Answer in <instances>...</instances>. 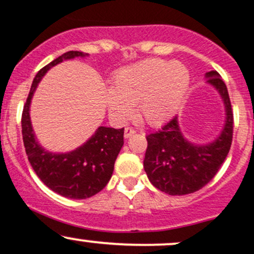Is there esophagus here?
Returning a JSON list of instances; mask_svg holds the SVG:
<instances>
[{
    "label": "esophagus",
    "mask_w": 254,
    "mask_h": 254,
    "mask_svg": "<svg viewBox=\"0 0 254 254\" xmlns=\"http://www.w3.org/2000/svg\"><path fill=\"white\" fill-rule=\"evenodd\" d=\"M135 129H132V127H125V131H124V137L125 138H129L130 136H132L135 134Z\"/></svg>",
    "instance_id": "esophagus-1"
}]
</instances>
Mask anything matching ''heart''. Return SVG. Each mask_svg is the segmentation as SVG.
Wrapping results in <instances>:
<instances>
[{
  "instance_id": "b5f03b06",
  "label": "heart",
  "mask_w": 254,
  "mask_h": 254,
  "mask_svg": "<svg viewBox=\"0 0 254 254\" xmlns=\"http://www.w3.org/2000/svg\"><path fill=\"white\" fill-rule=\"evenodd\" d=\"M190 86L189 69L180 62L146 60L114 75L105 102L109 116L125 122L137 105L138 117L152 127L169 120L183 105Z\"/></svg>"
}]
</instances>
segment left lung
Listing matches in <instances>:
<instances>
[{"label": "left lung", "instance_id": "1", "mask_svg": "<svg viewBox=\"0 0 254 254\" xmlns=\"http://www.w3.org/2000/svg\"><path fill=\"white\" fill-rule=\"evenodd\" d=\"M208 84L220 95L225 107V123L221 132L204 145L189 141L181 132L178 117L159 131L146 136L143 168L152 185L172 196H183L207 185L225 161L233 142L234 116L228 89L215 70L205 74Z\"/></svg>", "mask_w": 254, "mask_h": 254}]
</instances>
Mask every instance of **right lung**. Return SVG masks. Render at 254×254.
Here are the masks:
<instances>
[{"label": "right lung", "mask_w": 254, "mask_h": 254, "mask_svg": "<svg viewBox=\"0 0 254 254\" xmlns=\"http://www.w3.org/2000/svg\"><path fill=\"white\" fill-rule=\"evenodd\" d=\"M86 56L89 55L80 51H69L40 69L31 84L21 116L24 147L34 172L53 192L71 199L89 198L106 188L124 145V127H100L80 147L65 153H55L45 149L37 141L30 120V103L37 85L52 66Z\"/></svg>", "instance_id": "1"}]
</instances>
